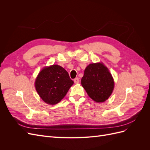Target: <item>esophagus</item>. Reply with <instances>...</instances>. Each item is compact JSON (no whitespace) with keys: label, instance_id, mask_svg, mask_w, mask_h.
<instances>
[{"label":"esophagus","instance_id":"1","mask_svg":"<svg viewBox=\"0 0 150 150\" xmlns=\"http://www.w3.org/2000/svg\"><path fill=\"white\" fill-rule=\"evenodd\" d=\"M74 81L75 83H78L79 82V78H76L74 79Z\"/></svg>","mask_w":150,"mask_h":150}]
</instances>
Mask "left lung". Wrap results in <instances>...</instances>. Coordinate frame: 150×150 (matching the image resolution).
Instances as JSON below:
<instances>
[{"mask_svg": "<svg viewBox=\"0 0 150 150\" xmlns=\"http://www.w3.org/2000/svg\"><path fill=\"white\" fill-rule=\"evenodd\" d=\"M81 84L88 96L94 101H105L114 89V80L103 63H93L86 67Z\"/></svg>", "mask_w": 150, "mask_h": 150, "instance_id": "left-lung-1", "label": "left lung"}]
</instances>
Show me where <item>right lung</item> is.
<instances>
[{
  "mask_svg": "<svg viewBox=\"0 0 150 150\" xmlns=\"http://www.w3.org/2000/svg\"><path fill=\"white\" fill-rule=\"evenodd\" d=\"M74 81L68 72L60 66L46 67L35 79V86L42 100L49 104H56L64 98Z\"/></svg>",
  "mask_w": 150,
  "mask_h": 150,
  "instance_id": "1",
  "label": "right lung"
}]
</instances>
